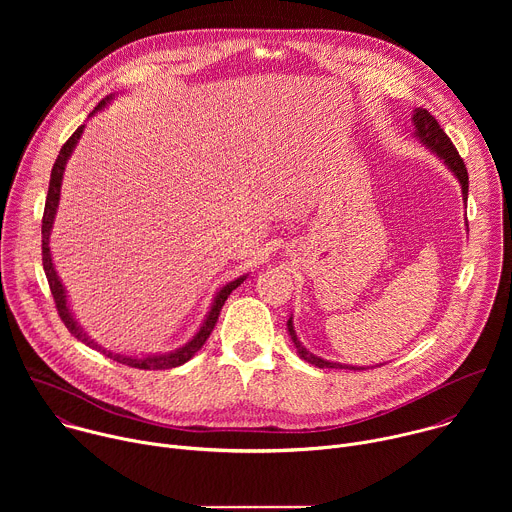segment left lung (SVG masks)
Here are the masks:
<instances>
[{
    "mask_svg": "<svg viewBox=\"0 0 512 512\" xmlns=\"http://www.w3.org/2000/svg\"><path fill=\"white\" fill-rule=\"evenodd\" d=\"M413 125H415V135L421 139V143H425L427 148H431V152H435L437 156H440L444 160V164L454 172V176L460 180L462 184V194H464V202L468 200V170L464 166V160L460 158L458 150L454 148L452 139L446 135V131L440 127V123H437V119L427 111V109H415L413 113ZM287 332L291 336V340H294V346L298 348V354L314 364V367L318 369H348V371H364V367H350V364H338V362H330V360H324L316 354H312L310 350H306L302 346V342L298 340L296 336V330H294V324H291V318L287 320Z\"/></svg>",
    "mask_w": 512,
    "mask_h": 512,
    "instance_id": "obj_1",
    "label": "left lung"
}]
</instances>
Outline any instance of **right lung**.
Here are the masks:
<instances>
[{
    "instance_id": "1",
    "label": "right lung",
    "mask_w": 512,
    "mask_h": 512,
    "mask_svg": "<svg viewBox=\"0 0 512 512\" xmlns=\"http://www.w3.org/2000/svg\"><path fill=\"white\" fill-rule=\"evenodd\" d=\"M111 97L103 99L95 111L103 109L107 105ZM93 111V113H95ZM91 113V115H93ZM83 129L85 125H81L75 133H72L66 143L60 148V154L52 166V172H50V184H48V196H46V204H44V216H42V265H44V273L48 277V285H50V291H52V298H54V304H56V310H58V316L60 320L64 322V326L68 328V332L79 338L81 342H85L87 346L103 352L105 356L121 362V364H127V367H133V369H141V371H164V369H174V367H180V364H184L186 360H190L200 348L202 344L206 342V338L210 336L218 316H221V310L227 302V298L231 296V291L237 289L243 281H245V275L243 277H237L235 281L227 283L225 287H221V291H218L214 302H212V308L206 316V320L202 322L200 330L196 332V336L184 344L182 348L174 350V352H168V354H154V356H143V358H137V356H123V354H115L103 346H99L95 340H91L87 336V332H83V328L77 324V320L72 318V312L68 310V304H66V294H64V287L56 275V269L52 265V257H50V231H52V223H54V214H56V208H58V200H60V184H62V172H64V166L72 154V150H75L77 141L81 139L83 135Z\"/></svg>"
}]
</instances>
